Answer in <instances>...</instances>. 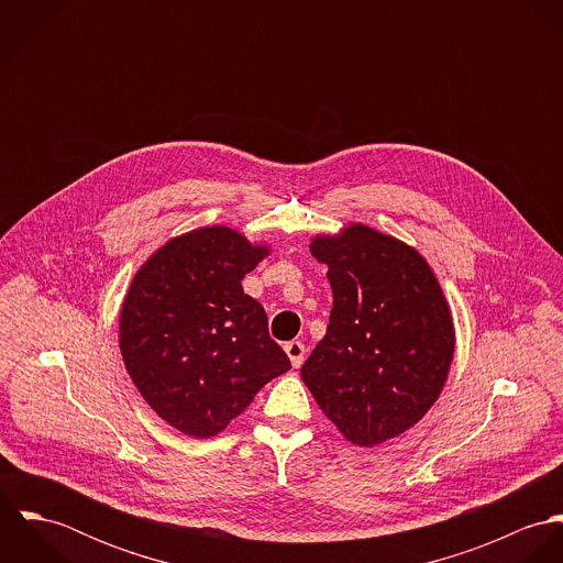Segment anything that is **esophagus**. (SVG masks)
<instances>
[{"label": "esophagus", "instance_id": "esophagus-1", "mask_svg": "<svg viewBox=\"0 0 563 563\" xmlns=\"http://www.w3.org/2000/svg\"><path fill=\"white\" fill-rule=\"evenodd\" d=\"M284 351L288 353L290 364H292L295 368H299V366L303 364V355H306V346H303V342H299V340L286 342V344H284Z\"/></svg>", "mask_w": 563, "mask_h": 563}]
</instances>
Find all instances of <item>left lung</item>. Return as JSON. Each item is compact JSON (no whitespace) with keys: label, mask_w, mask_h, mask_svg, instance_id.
<instances>
[{"label":"left lung","mask_w":563,"mask_h":563,"mask_svg":"<svg viewBox=\"0 0 563 563\" xmlns=\"http://www.w3.org/2000/svg\"><path fill=\"white\" fill-rule=\"evenodd\" d=\"M333 292L329 327L301 379L335 429L377 446L411 429L444 390L455 324L418 249L362 223L317 234Z\"/></svg>","instance_id":"8db88e82"}]
</instances>
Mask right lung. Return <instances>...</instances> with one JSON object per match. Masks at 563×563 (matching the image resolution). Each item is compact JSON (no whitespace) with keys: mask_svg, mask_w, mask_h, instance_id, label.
<instances>
[{"mask_svg":"<svg viewBox=\"0 0 563 563\" xmlns=\"http://www.w3.org/2000/svg\"><path fill=\"white\" fill-rule=\"evenodd\" d=\"M271 244L228 225L173 236L136 271L119 314L125 371L173 429L212 438L241 416L290 360L271 340L242 277Z\"/></svg>","mask_w":563,"mask_h":563,"instance_id":"obj_1","label":"right lung"}]
</instances>
